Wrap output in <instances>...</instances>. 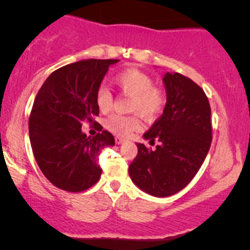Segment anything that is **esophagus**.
Listing matches in <instances>:
<instances>
[{
  "label": "esophagus",
  "instance_id": "1",
  "mask_svg": "<svg viewBox=\"0 0 250 250\" xmlns=\"http://www.w3.org/2000/svg\"><path fill=\"white\" fill-rule=\"evenodd\" d=\"M115 141H116V144H117V145H120V144H122V143H125V139H123V138H120V137H116L115 138Z\"/></svg>",
  "mask_w": 250,
  "mask_h": 250
}]
</instances>
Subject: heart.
<instances>
[{
	"label": "heart",
	"mask_w": 250,
	"mask_h": 250,
	"mask_svg": "<svg viewBox=\"0 0 250 250\" xmlns=\"http://www.w3.org/2000/svg\"><path fill=\"white\" fill-rule=\"evenodd\" d=\"M112 82L123 94L130 97L128 110L134 115H112L105 122L107 129L118 137H128L140 129L139 115L144 120H157L167 105V93L155 85V81L146 72L138 69H127L112 78ZM94 103L98 110L106 112L111 109L113 98L109 88L100 85L94 94Z\"/></svg>",
	"instance_id": "heart-1"
}]
</instances>
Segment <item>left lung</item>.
Returning <instances> with one entry per match:
<instances>
[{
  "instance_id": "8db88e82",
  "label": "left lung",
  "mask_w": 250,
  "mask_h": 250,
  "mask_svg": "<svg viewBox=\"0 0 250 250\" xmlns=\"http://www.w3.org/2000/svg\"><path fill=\"white\" fill-rule=\"evenodd\" d=\"M167 105L162 116L144 134L155 148L137 144L129 166L133 183L156 197L183 190L200 170L211 143L210 105L202 88L174 72L163 77Z\"/></svg>"
}]
</instances>
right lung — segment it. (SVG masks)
I'll use <instances>...</instances> for the list:
<instances>
[{
  "instance_id": "obj_1",
  "label": "right lung",
  "mask_w": 250,
  "mask_h": 250,
  "mask_svg": "<svg viewBox=\"0 0 250 250\" xmlns=\"http://www.w3.org/2000/svg\"><path fill=\"white\" fill-rule=\"evenodd\" d=\"M117 59H87L65 65L49 75L35 98L29 134L36 162L48 180L69 192L88 190L98 183L102 148L115 145L107 130L95 137L82 132L83 122L95 123L94 103L110 65Z\"/></svg>"
}]
</instances>
